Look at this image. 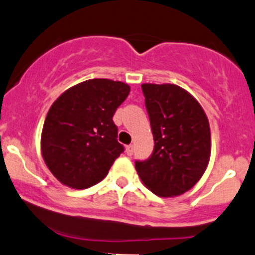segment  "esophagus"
<instances>
[{"instance_id": "esophagus-1", "label": "esophagus", "mask_w": 255, "mask_h": 255, "mask_svg": "<svg viewBox=\"0 0 255 255\" xmlns=\"http://www.w3.org/2000/svg\"><path fill=\"white\" fill-rule=\"evenodd\" d=\"M126 152H127V155H132L133 154V145H127L126 146Z\"/></svg>"}]
</instances>
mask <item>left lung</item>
<instances>
[{
    "mask_svg": "<svg viewBox=\"0 0 255 255\" xmlns=\"http://www.w3.org/2000/svg\"><path fill=\"white\" fill-rule=\"evenodd\" d=\"M154 151L135 161L144 186L159 197L186 193L204 175L210 160L209 120L197 99L175 84H141Z\"/></svg>",
    "mask_w": 255,
    "mask_h": 255,
    "instance_id": "1",
    "label": "left lung"
}]
</instances>
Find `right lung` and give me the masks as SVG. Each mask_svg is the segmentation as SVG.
Instances as JSON below:
<instances>
[{"label": "right lung", "mask_w": 255, "mask_h": 255, "mask_svg": "<svg viewBox=\"0 0 255 255\" xmlns=\"http://www.w3.org/2000/svg\"><path fill=\"white\" fill-rule=\"evenodd\" d=\"M129 92L126 83L89 79L56 99L42 127L41 155L57 181L85 189L105 178L123 151L112 117Z\"/></svg>", "instance_id": "right-lung-1"}]
</instances>
